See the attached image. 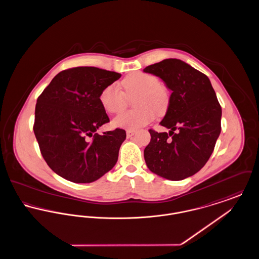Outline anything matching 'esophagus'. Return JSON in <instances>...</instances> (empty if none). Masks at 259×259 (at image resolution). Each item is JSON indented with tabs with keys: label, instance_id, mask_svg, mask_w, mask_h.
Returning <instances> with one entry per match:
<instances>
[{
	"label": "esophagus",
	"instance_id": "obj_1",
	"mask_svg": "<svg viewBox=\"0 0 259 259\" xmlns=\"http://www.w3.org/2000/svg\"><path fill=\"white\" fill-rule=\"evenodd\" d=\"M136 130H133V129H128V130L126 131V135H127V138H131L132 136H134Z\"/></svg>",
	"mask_w": 259,
	"mask_h": 259
}]
</instances>
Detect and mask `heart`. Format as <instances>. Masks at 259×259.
I'll return each instance as SVG.
<instances>
[{"label": "heart", "instance_id": "obj_1", "mask_svg": "<svg viewBox=\"0 0 259 259\" xmlns=\"http://www.w3.org/2000/svg\"><path fill=\"white\" fill-rule=\"evenodd\" d=\"M122 91L112 83L105 87L100 93V102L109 113H118L127 106V98L136 95L134 111H125L113 119L117 127L136 129L151 122L156 112L162 114L170 104V90L166 84L158 81L152 74L134 72L121 81Z\"/></svg>", "mask_w": 259, "mask_h": 259}]
</instances>
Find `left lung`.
Segmentation results:
<instances>
[{"label": "left lung", "instance_id": "left-lung-1", "mask_svg": "<svg viewBox=\"0 0 259 259\" xmlns=\"http://www.w3.org/2000/svg\"><path fill=\"white\" fill-rule=\"evenodd\" d=\"M145 73L155 74L172 90L161 126L149 129L150 142L144 156L148 169L171 181H181L200 171L209 160L222 131V107L209 77L179 59L149 65Z\"/></svg>", "mask_w": 259, "mask_h": 259}]
</instances>
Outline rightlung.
I'll return each mask as SVG.
<instances>
[{"label": "right lung", "mask_w": 259, "mask_h": 259, "mask_svg": "<svg viewBox=\"0 0 259 259\" xmlns=\"http://www.w3.org/2000/svg\"><path fill=\"white\" fill-rule=\"evenodd\" d=\"M120 76L96 67L71 68L56 74L38 96L34 133L44 159L65 180L92 183L115 165L125 130L96 131L110 122L100 93Z\"/></svg>", "instance_id": "1"}]
</instances>
